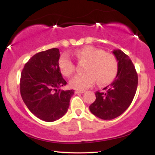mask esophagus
Wrapping results in <instances>:
<instances>
[{
  "label": "esophagus",
  "mask_w": 155,
  "mask_h": 155,
  "mask_svg": "<svg viewBox=\"0 0 155 155\" xmlns=\"http://www.w3.org/2000/svg\"><path fill=\"white\" fill-rule=\"evenodd\" d=\"M76 93H84V92H85V90H77L75 91Z\"/></svg>",
  "instance_id": "esophagus-1"
}]
</instances>
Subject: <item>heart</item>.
Segmentation results:
<instances>
[{
	"mask_svg": "<svg viewBox=\"0 0 155 155\" xmlns=\"http://www.w3.org/2000/svg\"><path fill=\"white\" fill-rule=\"evenodd\" d=\"M79 63H86L84 73L74 76L70 81L72 87L86 89L91 87L95 81L100 85L111 83L118 71V62L114 55L106 53L104 50L92 46L85 47L75 52ZM58 65L61 74L70 76L75 71V64L67 54L60 57Z\"/></svg>",
	"mask_w": 155,
	"mask_h": 155,
	"instance_id": "1",
	"label": "heart"
}]
</instances>
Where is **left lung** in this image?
<instances>
[{
    "label": "left lung",
    "mask_w": 155,
    "mask_h": 155,
    "mask_svg": "<svg viewBox=\"0 0 155 155\" xmlns=\"http://www.w3.org/2000/svg\"><path fill=\"white\" fill-rule=\"evenodd\" d=\"M112 52L118 62L116 78L104 88V92H96L95 102L90 106L95 116L105 120H113L124 113L132 103L138 86V74L129 57L120 49Z\"/></svg>",
    "instance_id": "1"
}]
</instances>
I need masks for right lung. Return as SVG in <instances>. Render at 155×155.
Returning <instances> with one entry per match:
<instances>
[{"mask_svg":"<svg viewBox=\"0 0 155 155\" xmlns=\"http://www.w3.org/2000/svg\"><path fill=\"white\" fill-rule=\"evenodd\" d=\"M57 48L33 55L25 65L20 79V93L27 107L35 117L54 122L65 114L74 90H61L66 85L58 62Z\"/></svg>","mask_w":155,"mask_h":155,"instance_id":"obj_1","label":"right lung"}]
</instances>
